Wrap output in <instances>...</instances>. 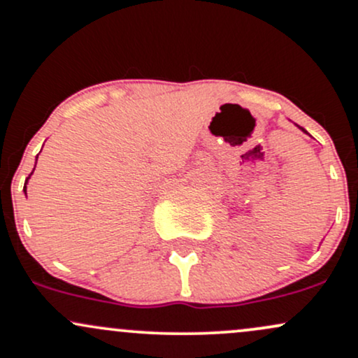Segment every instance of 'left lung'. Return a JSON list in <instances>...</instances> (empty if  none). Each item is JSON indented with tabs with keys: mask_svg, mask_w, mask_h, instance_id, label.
I'll list each match as a JSON object with an SVG mask.
<instances>
[{
	"mask_svg": "<svg viewBox=\"0 0 358 358\" xmlns=\"http://www.w3.org/2000/svg\"><path fill=\"white\" fill-rule=\"evenodd\" d=\"M299 128H301V127H299ZM301 130H303V131H304V128H301Z\"/></svg>",
	"mask_w": 358,
	"mask_h": 358,
	"instance_id": "left-lung-1",
	"label": "left lung"
}]
</instances>
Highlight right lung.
I'll use <instances>...</instances> for the list:
<instances>
[{
    "label": "right lung",
    "instance_id": "right-lung-1",
    "mask_svg": "<svg viewBox=\"0 0 358 358\" xmlns=\"http://www.w3.org/2000/svg\"><path fill=\"white\" fill-rule=\"evenodd\" d=\"M37 159H38V155H37ZM34 171H35V169H34ZM31 174H34V172H31ZM30 176H28V178H27V182H28V179H30ZM27 182H25V186H23V191H25V192H27Z\"/></svg>",
    "mask_w": 358,
    "mask_h": 358
}]
</instances>
